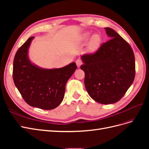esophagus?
I'll return each instance as SVG.
<instances>
[{
	"mask_svg": "<svg viewBox=\"0 0 149 149\" xmlns=\"http://www.w3.org/2000/svg\"><path fill=\"white\" fill-rule=\"evenodd\" d=\"M76 65H77V66L78 68H79L81 66L83 63H82L81 60H79V59H78L77 60H76Z\"/></svg>",
	"mask_w": 149,
	"mask_h": 149,
	"instance_id": "esophagus-1",
	"label": "esophagus"
}]
</instances>
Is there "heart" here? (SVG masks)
Here are the masks:
<instances>
[{"instance_id": "1", "label": "heart", "mask_w": 149, "mask_h": 149, "mask_svg": "<svg viewBox=\"0 0 149 149\" xmlns=\"http://www.w3.org/2000/svg\"><path fill=\"white\" fill-rule=\"evenodd\" d=\"M90 34L89 32H86L83 35L82 39L83 40H87L89 38ZM101 39V37L98 34H94L90 38L89 42L87 46V52L92 53L97 50L99 47H100Z\"/></svg>"}]
</instances>
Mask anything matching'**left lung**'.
<instances>
[{
    "instance_id": "8db88e82",
    "label": "left lung",
    "mask_w": 149,
    "mask_h": 149,
    "mask_svg": "<svg viewBox=\"0 0 149 149\" xmlns=\"http://www.w3.org/2000/svg\"><path fill=\"white\" fill-rule=\"evenodd\" d=\"M104 29L111 39L96 53L81 57V69L90 97L102 104H111L119 101L132 84L136 66L130 45L113 29Z\"/></svg>"
}]
</instances>
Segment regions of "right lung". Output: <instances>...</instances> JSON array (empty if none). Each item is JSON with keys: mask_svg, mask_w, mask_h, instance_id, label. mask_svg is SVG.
<instances>
[{"mask_svg": "<svg viewBox=\"0 0 149 149\" xmlns=\"http://www.w3.org/2000/svg\"><path fill=\"white\" fill-rule=\"evenodd\" d=\"M34 37L18 49L13 60V79L29 105L44 110L53 109L64 98L66 84L77 68L73 62L60 68L46 69L32 63L29 49Z\"/></svg>", "mask_w": 149, "mask_h": 149, "instance_id": "obj_1", "label": "right lung"}]
</instances>
